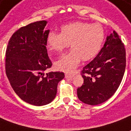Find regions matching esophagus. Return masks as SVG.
Masks as SVG:
<instances>
[{"mask_svg":"<svg viewBox=\"0 0 131 131\" xmlns=\"http://www.w3.org/2000/svg\"><path fill=\"white\" fill-rule=\"evenodd\" d=\"M74 77V75L70 74H65V78L66 79H72Z\"/></svg>","mask_w":131,"mask_h":131,"instance_id":"obj_1","label":"esophagus"}]
</instances>
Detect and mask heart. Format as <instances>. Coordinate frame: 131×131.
Masks as SVG:
<instances>
[{"label":"heart","instance_id":"heart-1","mask_svg":"<svg viewBox=\"0 0 131 131\" xmlns=\"http://www.w3.org/2000/svg\"><path fill=\"white\" fill-rule=\"evenodd\" d=\"M104 39L101 25L76 22L62 25L61 33L50 31L47 35V44L50 51L57 53L63 52L70 44L72 50L57 61L55 67L60 71L72 72L81 59L89 61L97 55Z\"/></svg>","mask_w":131,"mask_h":131}]
</instances>
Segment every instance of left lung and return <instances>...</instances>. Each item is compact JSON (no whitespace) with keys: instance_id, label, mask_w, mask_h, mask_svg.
<instances>
[{"instance_id":"left-lung-1","label":"left lung","mask_w":131,"mask_h":131,"mask_svg":"<svg viewBox=\"0 0 131 131\" xmlns=\"http://www.w3.org/2000/svg\"><path fill=\"white\" fill-rule=\"evenodd\" d=\"M126 50L118 34L108 36L96 57L83 68L84 84L77 89L79 99L89 105L102 104L110 99L123 79Z\"/></svg>"}]
</instances>
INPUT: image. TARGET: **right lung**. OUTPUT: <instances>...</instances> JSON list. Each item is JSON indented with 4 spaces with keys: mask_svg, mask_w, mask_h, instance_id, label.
Returning a JSON list of instances; mask_svg holds the SVG:
<instances>
[{
    "mask_svg": "<svg viewBox=\"0 0 131 131\" xmlns=\"http://www.w3.org/2000/svg\"><path fill=\"white\" fill-rule=\"evenodd\" d=\"M47 21H37L20 28L8 42L5 72L14 91L22 100L44 106L56 97L57 88L64 77L63 72H49L52 64L47 51Z\"/></svg>",
    "mask_w": 131,
    "mask_h": 131,
    "instance_id": "right-lung-1",
    "label": "right lung"
}]
</instances>
